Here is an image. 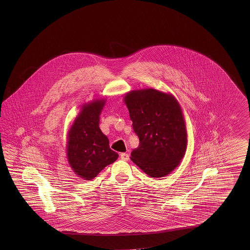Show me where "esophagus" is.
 <instances>
[{
	"label": "esophagus",
	"instance_id": "obj_1",
	"mask_svg": "<svg viewBox=\"0 0 250 250\" xmlns=\"http://www.w3.org/2000/svg\"><path fill=\"white\" fill-rule=\"evenodd\" d=\"M121 159L127 162V161L129 160V155L127 154H125V153H123V154H121Z\"/></svg>",
	"mask_w": 250,
	"mask_h": 250
}]
</instances>
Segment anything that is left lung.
<instances>
[{"mask_svg": "<svg viewBox=\"0 0 250 250\" xmlns=\"http://www.w3.org/2000/svg\"><path fill=\"white\" fill-rule=\"evenodd\" d=\"M125 103L139 138L130 159L150 177L169 174L186 152V127L179 104L154 89L132 91Z\"/></svg>", "mask_w": 250, "mask_h": 250, "instance_id": "obj_1", "label": "left lung"}]
</instances>
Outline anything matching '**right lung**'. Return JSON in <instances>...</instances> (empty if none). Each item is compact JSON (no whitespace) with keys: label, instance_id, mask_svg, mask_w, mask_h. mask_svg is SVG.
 <instances>
[{"label":"right lung","instance_id":"obj_1","mask_svg":"<svg viewBox=\"0 0 250 250\" xmlns=\"http://www.w3.org/2000/svg\"><path fill=\"white\" fill-rule=\"evenodd\" d=\"M104 102L94 101L84 105L69 132L67 154L76 174L92 180L104 167L117 160L116 152L99 127V115Z\"/></svg>","mask_w":250,"mask_h":250}]
</instances>
